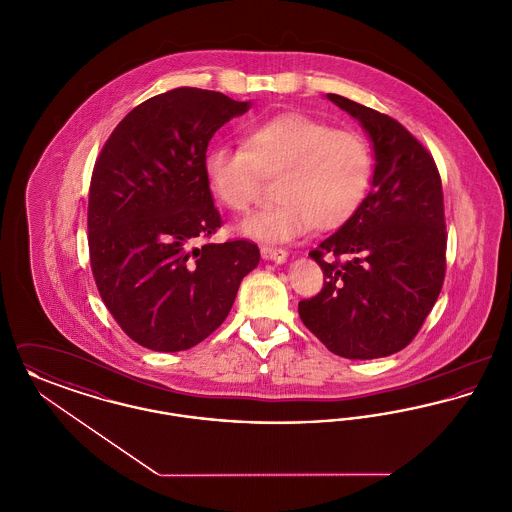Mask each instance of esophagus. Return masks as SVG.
Segmentation results:
<instances>
[{"label": "esophagus", "instance_id": "34e87169", "mask_svg": "<svg viewBox=\"0 0 512 512\" xmlns=\"http://www.w3.org/2000/svg\"><path fill=\"white\" fill-rule=\"evenodd\" d=\"M261 255H263V259H268V261H278V263H282V261H286L288 251L282 249V247L263 245V247H261Z\"/></svg>", "mask_w": 512, "mask_h": 512}]
</instances>
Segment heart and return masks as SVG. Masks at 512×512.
<instances>
[{"label":"heart","mask_w":512,"mask_h":512,"mask_svg":"<svg viewBox=\"0 0 512 512\" xmlns=\"http://www.w3.org/2000/svg\"><path fill=\"white\" fill-rule=\"evenodd\" d=\"M203 169L215 197L238 215L257 203L263 178H276L278 201L245 220L240 232L261 242H288L311 226L338 230L357 215L372 184L374 155L359 132L282 113L249 126L244 147H211Z\"/></svg>","instance_id":"1"}]
</instances>
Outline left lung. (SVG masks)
<instances>
[{
    "label": "left lung",
    "mask_w": 512,
    "mask_h": 512,
    "mask_svg": "<svg viewBox=\"0 0 512 512\" xmlns=\"http://www.w3.org/2000/svg\"><path fill=\"white\" fill-rule=\"evenodd\" d=\"M326 98L363 124L376 169L357 215L309 253L324 286L299 301V317L340 357H388L414 340L443 286L441 178L401 122L338 94Z\"/></svg>",
    "instance_id": "left-lung-1"
}]
</instances>
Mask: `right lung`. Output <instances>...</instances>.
I'll use <instances>...</instances> for the list:
<instances>
[{
  "label": "right lung",
  "instance_id": "obj_1",
  "mask_svg": "<svg viewBox=\"0 0 512 512\" xmlns=\"http://www.w3.org/2000/svg\"><path fill=\"white\" fill-rule=\"evenodd\" d=\"M249 101L174 88L134 107L107 138L90 182V265L130 340L174 353L211 336L259 265L249 240L211 244L222 224L203 161Z\"/></svg>",
  "mask_w": 512,
  "mask_h": 512
}]
</instances>
